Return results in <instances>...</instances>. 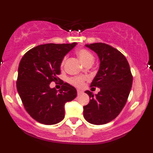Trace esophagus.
Listing matches in <instances>:
<instances>
[{"label":"esophagus","instance_id":"1","mask_svg":"<svg viewBox=\"0 0 153 153\" xmlns=\"http://www.w3.org/2000/svg\"><path fill=\"white\" fill-rule=\"evenodd\" d=\"M77 91H78V94H82V93H83V91H82V90H81V89H78V90H77Z\"/></svg>","mask_w":153,"mask_h":153}]
</instances>
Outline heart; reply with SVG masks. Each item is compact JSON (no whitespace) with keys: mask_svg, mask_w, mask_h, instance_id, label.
<instances>
[{"mask_svg":"<svg viewBox=\"0 0 153 153\" xmlns=\"http://www.w3.org/2000/svg\"><path fill=\"white\" fill-rule=\"evenodd\" d=\"M77 55H78V58L81 59V61L83 62L85 65H90L92 62L94 61V56L93 54L88 51L86 48H80L77 51ZM67 57H64L62 59L61 65L63 66L66 62ZM69 81L71 84L73 86H77V87H82L84 84L85 81H86V78L84 76H78V77H72L69 79Z\"/></svg>","mask_w":153,"mask_h":153,"instance_id":"heart-1","label":"heart"}]
</instances>
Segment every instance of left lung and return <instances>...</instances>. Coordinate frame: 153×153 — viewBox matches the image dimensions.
<instances>
[{
    "mask_svg": "<svg viewBox=\"0 0 153 153\" xmlns=\"http://www.w3.org/2000/svg\"><path fill=\"white\" fill-rule=\"evenodd\" d=\"M99 56L100 68L91 83L100 91L94 95L90 91V101L83 106V117L89 123L104 125L114 120L126 104L133 83L130 65L125 56L116 48L98 42L86 45Z\"/></svg>",
    "mask_w": 153,
    "mask_h": 153,
    "instance_id": "1",
    "label": "left lung"
}]
</instances>
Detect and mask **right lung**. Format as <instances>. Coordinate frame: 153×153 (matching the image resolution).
Wrapping results in <instances>:
<instances>
[{"label":"right lung","mask_w":153,"mask_h":153,"mask_svg":"<svg viewBox=\"0 0 153 153\" xmlns=\"http://www.w3.org/2000/svg\"><path fill=\"white\" fill-rule=\"evenodd\" d=\"M76 44L40 45L25 53L20 61L17 89L26 111L38 123H60L65 103L76 97L75 88L63 81L59 91L50 87L51 82L59 80L62 59Z\"/></svg>","instance_id":"right-lung-1"}]
</instances>
